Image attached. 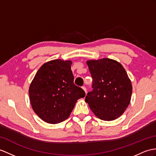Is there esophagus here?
Wrapping results in <instances>:
<instances>
[{"instance_id":"34e87169","label":"esophagus","mask_w":156,"mask_h":156,"mask_svg":"<svg viewBox=\"0 0 156 156\" xmlns=\"http://www.w3.org/2000/svg\"><path fill=\"white\" fill-rule=\"evenodd\" d=\"M82 89H83V90H84L85 93H87V89H86V87H85V86H83V87H82Z\"/></svg>"}]
</instances>
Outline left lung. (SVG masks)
Masks as SVG:
<instances>
[{
	"instance_id": "8db88e82",
	"label": "left lung",
	"mask_w": 156,
	"mask_h": 156,
	"mask_svg": "<svg viewBox=\"0 0 156 156\" xmlns=\"http://www.w3.org/2000/svg\"><path fill=\"white\" fill-rule=\"evenodd\" d=\"M87 63L93 84L85 102L100 119L115 120L126 111L131 98L132 87L126 71L120 63L108 58Z\"/></svg>"
}]
</instances>
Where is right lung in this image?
Masks as SVG:
<instances>
[{
    "instance_id": "add662e5",
    "label": "right lung",
    "mask_w": 156,
    "mask_h": 156,
    "mask_svg": "<svg viewBox=\"0 0 156 156\" xmlns=\"http://www.w3.org/2000/svg\"><path fill=\"white\" fill-rule=\"evenodd\" d=\"M71 61L55 59L37 71L29 88L34 111L41 119L57 124L67 119L76 102L85 93L73 83Z\"/></svg>"
}]
</instances>
